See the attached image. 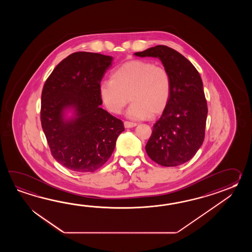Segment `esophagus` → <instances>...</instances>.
Listing matches in <instances>:
<instances>
[{"label":"esophagus","mask_w":252,"mask_h":252,"mask_svg":"<svg viewBox=\"0 0 252 252\" xmlns=\"http://www.w3.org/2000/svg\"><path fill=\"white\" fill-rule=\"evenodd\" d=\"M137 125V124H135V123H130V122H124V127L125 128H132V127H135Z\"/></svg>","instance_id":"34e87169"}]
</instances>
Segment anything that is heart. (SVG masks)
Listing matches in <instances>:
<instances>
[{
  "instance_id": "b5f03b06",
  "label": "heart",
  "mask_w": 252,
  "mask_h": 252,
  "mask_svg": "<svg viewBox=\"0 0 252 252\" xmlns=\"http://www.w3.org/2000/svg\"><path fill=\"white\" fill-rule=\"evenodd\" d=\"M171 75L166 68L141 59L125 62L113 71L111 80L99 85V95L110 113L119 114L129 100L128 118L142 120L163 113L170 101Z\"/></svg>"
}]
</instances>
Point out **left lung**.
<instances>
[{
    "label": "left lung",
    "mask_w": 252,
    "mask_h": 252,
    "mask_svg": "<svg viewBox=\"0 0 252 252\" xmlns=\"http://www.w3.org/2000/svg\"><path fill=\"white\" fill-rule=\"evenodd\" d=\"M135 56L158 58L171 75L170 101L153 125L145 147L147 154L161 166L182 165L204 142L208 108L201 76L188 59L166 46H155Z\"/></svg>",
    "instance_id": "obj_1"
}]
</instances>
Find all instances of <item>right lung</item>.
<instances>
[{
    "label": "right lung",
    "mask_w": 252,
    "mask_h": 252,
    "mask_svg": "<svg viewBox=\"0 0 252 252\" xmlns=\"http://www.w3.org/2000/svg\"><path fill=\"white\" fill-rule=\"evenodd\" d=\"M113 58L75 52L59 63L41 94L40 121L54 158L75 172H94L111 158L124 123L100 107L99 85ZM73 107L76 117L63 119Z\"/></svg>",
    "instance_id": "right-lung-1"
}]
</instances>
